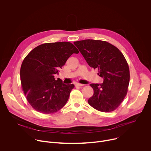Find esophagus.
Segmentation results:
<instances>
[{"instance_id":"obj_1","label":"esophagus","mask_w":151,"mask_h":151,"mask_svg":"<svg viewBox=\"0 0 151 151\" xmlns=\"http://www.w3.org/2000/svg\"><path fill=\"white\" fill-rule=\"evenodd\" d=\"M83 85H84V84L79 83H78L76 84V86H78V87H82V86H83Z\"/></svg>"}]
</instances>
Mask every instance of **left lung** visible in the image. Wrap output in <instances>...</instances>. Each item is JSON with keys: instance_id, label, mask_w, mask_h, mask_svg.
Segmentation results:
<instances>
[{"instance_id": "obj_1", "label": "left lung", "mask_w": 151, "mask_h": 151, "mask_svg": "<svg viewBox=\"0 0 151 151\" xmlns=\"http://www.w3.org/2000/svg\"><path fill=\"white\" fill-rule=\"evenodd\" d=\"M88 65L98 70L103 78L101 84L91 83L93 96L88 102L95 109L110 112L115 111L127 95L130 70L122 53L106 41L86 39L74 42Z\"/></svg>"}]
</instances>
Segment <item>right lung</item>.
Returning a JSON list of instances; mask_svg holds the SVG:
<instances>
[{
  "label": "right lung",
  "mask_w": 151,
  "mask_h": 151,
  "mask_svg": "<svg viewBox=\"0 0 151 151\" xmlns=\"http://www.w3.org/2000/svg\"><path fill=\"white\" fill-rule=\"evenodd\" d=\"M79 51L69 42L46 43L32 50L24 58L20 79L24 95L32 107L44 114L57 112L67 103L73 84L66 85L54 75L73 54Z\"/></svg>",
  "instance_id": "right-lung-1"
}]
</instances>
